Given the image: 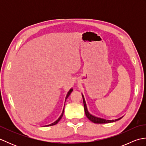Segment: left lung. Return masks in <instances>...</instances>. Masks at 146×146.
I'll return each mask as SVG.
<instances>
[{
	"label": "left lung",
	"mask_w": 146,
	"mask_h": 146,
	"mask_svg": "<svg viewBox=\"0 0 146 146\" xmlns=\"http://www.w3.org/2000/svg\"><path fill=\"white\" fill-rule=\"evenodd\" d=\"M82 97H83V105H84V110H85V112L86 116V117H87L90 120L92 121V122H93L94 123H110V122H115V121L119 120L121 119L122 118V117H120V118H119V119H115V120H106V119H101V118L97 117H95L94 115H92V114H90V113L88 112V111L87 110V107H86V105L85 98H84V97H83V95H82Z\"/></svg>",
	"instance_id": "left-lung-1"
}]
</instances>
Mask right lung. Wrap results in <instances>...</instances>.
<instances>
[{"instance_id":"right-lung-1","label":"right lung","mask_w":146,"mask_h":146,"mask_svg":"<svg viewBox=\"0 0 146 146\" xmlns=\"http://www.w3.org/2000/svg\"><path fill=\"white\" fill-rule=\"evenodd\" d=\"M72 91H73V89L71 88V89H70V91L68 92V94H67V95H66V100L67 99V98L69 97L70 96V95L71 94V93L72 92ZM63 113H64V109H63V112H62V114L61 115V116L60 117V118H59V119L56 120V121H55L54 122H53L52 123H51V124H49V125H46V126H51V125H56V123H58V122L59 121H60L61 119V118H62V117H63Z\"/></svg>"}]
</instances>
